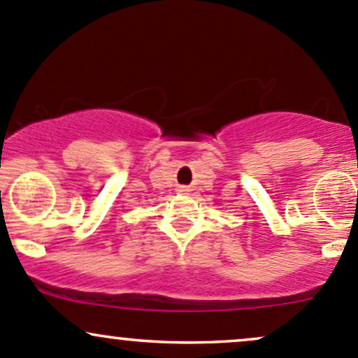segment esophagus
I'll return each instance as SVG.
<instances>
[{
  "label": "esophagus",
  "mask_w": 358,
  "mask_h": 358,
  "mask_svg": "<svg viewBox=\"0 0 358 358\" xmlns=\"http://www.w3.org/2000/svg\"><path fill=\"white\" fill-rule=\"evenodd\" d=\"M180 190H182V192H185V187H180Z\"/></svg>",
  "instance_id": "obj_1"
}]
</instances>
